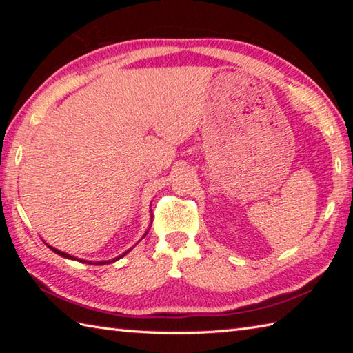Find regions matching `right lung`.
<instances>
[{"mask_svg": "<svg viewBox=\"0 0 353 353\" xmlns=\"http://www.w3.org/2000/svg\"><path fill=\"white\" fill-rule=\"evenodd\" d=\"M152 212V210H151ZM151 224H152V213H151ZM149 229H151V225H149ZM149 229L145 232V235H143L141 238H145L146 235H148V232H149ZM46 246L50 248L52 252H56L57 255H61V256H63V259H68V260H74V261H81V263H88V265H109V263H113V261H117V260H119V259H123L124 255L126 254H129L130 252V249H128L126 252H123L121 255H118V256H115V259H112V260H103V261H88V260H83V259H77V256H74V255H71V254H67V252H62V250H59V249H56V248H52V246H50V244L46 243Z\"/></svg>", "mask_w": 353, "mask_h": 353, "instance_id": "right-lung-1", "label": "right lung"}]
</instances>
